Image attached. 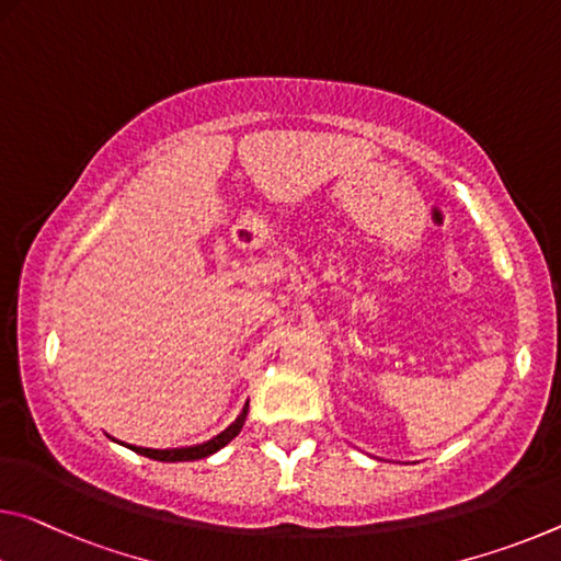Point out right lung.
Segmentation results:
<instances>
[{
    "label": "right lung",
    "mask_w": 561,
    "mask_h": 561,
    "mask_svg": "<svg viewBox=\"0 0 561 561\" xmlns=\"http://www.w3.org/2000/svg\"><path fill=\"white\" fill-rule=\"evenodd\" d=\"M247 412H249V402L244 404L242 414L237 416V420L227 426L225 432H219L217 437H211L209 442H202V444H194V447H180V449H149V447H135V444H127L131 451H137L141 457H149V459H157V461H194V459H204L209 455H215L221 447H227L229 442H232L239 432H242L244 420H247ZM122 444V442H119Z\"/></svg>",
    "instance_id": "1"
}]
</instances>
